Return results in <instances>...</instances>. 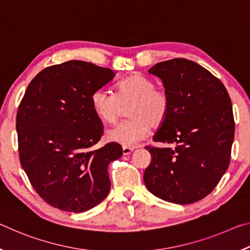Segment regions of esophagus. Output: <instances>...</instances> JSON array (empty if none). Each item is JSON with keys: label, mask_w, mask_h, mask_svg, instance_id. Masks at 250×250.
Wrapping results in <instances>:
<instances>
[{"label": "esophagus", "mask_w": 250, "mask_h": 250, "mask_svg": "<svg viewBox=\"0 0 250 250\" xmlns=\"http://www.w3.org/2000/svg\"><path fill=\"white\" fill-rule=\"evenodd\" d=\"M122 151H124V155H129V154H131L132 153V151H133V149L132 147H124V149H122Z\"/></svg>", "instance_id": "1"}]
</instances>
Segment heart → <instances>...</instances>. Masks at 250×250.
I'll return each mask as SVG.
<instances>
[{"label": "heart", "mask_w": 250, "mask_h": 250, "mask_svg": "<svg viewBox=\"0 0 250 250\" xmlns=\"http://www.w3.org/2000/svg\"><path fill=\"white\" fill-rule=\"evenodd\" d=\"M129 119L108 130L107 138L125 147H132L149 133L150 125L159 126L166 120L170 100L166 91L155 88L151 79L142 75L130 76L117 86L116 95L104 88L91 95V105L97 116L104 122L115 124L128 105Z\"/></svg>", "instance_id": "1"}]
</instances>
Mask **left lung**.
Returning <instances> with one entry per match:
<instances>
[{"label": "left lung", "instance_id": "obj_1", "mask_svg": "<svg viewBox=\"0 0 250 250\" xmlns=\"http://www.w3.org/2000/svg\"><path fill=\"white\" fill-rule=\"evenodd\" d=\"M162 80L170 107L146 146L152 161L143 180L161 200L191 204L213 191L230 161L235 122L229 95L218 78L185 58L161 62L147 70Z\"/></svg>", "mask_w": 250, "mask_h": 250}]
</instances>
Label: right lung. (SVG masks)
I'll list each match as a JSON object with an SVG mask.
<instances>
[{"label": "right lung", "instance_id": "add662e5", "mask_svg": "<svg viewBox=\"0 0 250 250\" xmlns=\"http://www.w3.org/2000/svg\"><path fill=\"white\" fill-rule=\"evenodd\" d=\"M115 76L110 68L69 61L42 70L25 91L16 116L20 160L50 206L83 213L108 195V166L122 147L111 142L95 150L103 125L91 95Z\"/></svg>", "mask_w": 250, "mask_h": 250}]
</instances>
